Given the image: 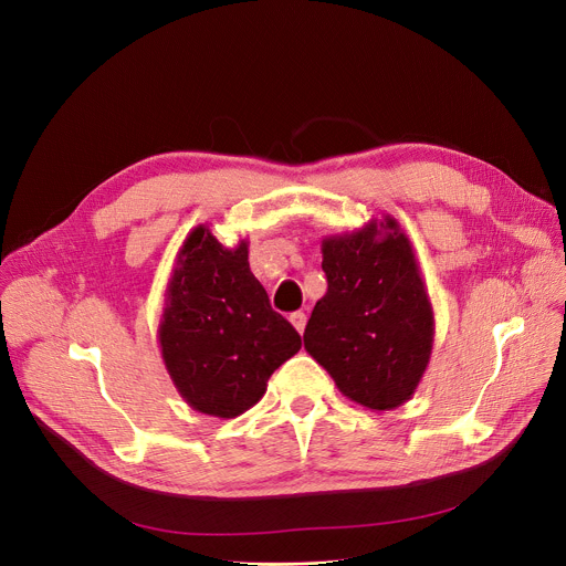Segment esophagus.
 Masks as SVG:
<instances>
[{
  "mask_svg": "<svg viewBox=\"0 0 566 566\" xmlns=\"http://www.w3.org/2000/svg\"><path fill=\"white\" fill-rule=\"evenodd\" d=\"M289 321L293 323V328L298 331L301 335L305 333V325H307V316H305V312H293V314L289 316Z\"/></svg>",
  "mask_w": 566,
  "mask_h": 566,
  "instance_id": "obj_1",
  "label": "esophagus"
}]
</instances>
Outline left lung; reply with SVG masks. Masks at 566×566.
Listing matches in <instances>:
<instances>
[{"mask_svg":"<svg viewBox=\"0 0 566 566\" xmlns=\"http://www.w3.org/2000/svg\"><path fill=\"white\" fill-rule=\"evenodd\" d=\"M328 291L314 305L305 350L344 397L369 410L403 406L429 367L436 321L415 250L385 216L321 241Z\"/></svg>","mask_w":566,"mask_h":566,"instance_id":"left-lung-1","label":"left lung"}]
</instances>
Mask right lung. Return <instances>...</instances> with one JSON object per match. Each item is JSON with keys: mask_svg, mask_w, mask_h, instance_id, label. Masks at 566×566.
Returning <instances> with one entry per match:
<instances>
[{"mask_svg": "<svg viewBox=\"0 0 566 566\" xmlns=\"http://www.w3.org/2000/svg\"><path fill=\"white\" fill-rule=\"evenodd\" d=\"M158 344L184 401L229 420L265 395L268 378L301 350V335L252 275L245 238L224 248L199 224L176 254Z\"/></svg>", "mask_w": 566, "mask_h": 566, "instance_id": "add662e5", "label": "right lung"}]
</instances>
